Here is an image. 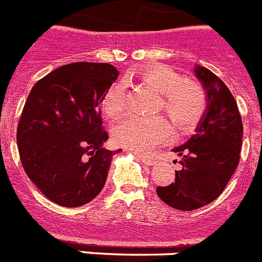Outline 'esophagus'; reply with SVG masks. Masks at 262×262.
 Returning <instances> with one entry per match:
<instances>
[{
  "instance_id": "1",
  "label": "esophagus",
  "mask_w": 262,
  "mask_h": 262,
  "mask_svg": "<svg viewBox=\"0 0 262 262\" xmlns=\"http://www.w3.org/2000/svg\"><path fill=\"white\" fill-rule=\"evenodd\" d=\"M136 156H137L140 160H141L142 162H144L145 165H148V166H153V165L156 164V160L155 158H151V157H146V156H141V155H138V153H135Z\"/></svg>"
}]
</instances>
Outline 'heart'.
Listing matches in <instances>:
<instances>
[{"label":"heart","mask_w":262,"mask_h":262,"mask_svg":"<svg viewBox=\"0 0 262 262\" xmlns=\"http://www.w3.org/2000/svg\"><path fill=\"white\" fill-rule=\"evenodd\" d=\"M142 77L162 93L160 106L168 114L179 132L192 130L205 113L206 96L199 83L185 81L184 76L168 67H149L142 70ZM126 105L125 83L114 82L105 94L102 107L107 117L122 113ZM172 126L162 116L138 117L127 116L118 121L112 136L120 146L136 151H145L170 136Z\"/></svg>","instance_id":"heart-1"}]
</instances>
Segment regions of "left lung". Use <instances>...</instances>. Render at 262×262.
<instances>
[{
    "label": "left lung",
    "instance_id": "8db88e82",
    "mask_svg": "<svg viewBox=\"0 0 262 262\" xmlns=\"http://www.w3.org/2000/svg\"><path fill=\"white\" fill-rule=\"evenodd\" d=\"M206 93L205 113L195 135L173 149L181 170L169 186H158V197L180 210H194L219 197L239 161L243 120L237 102L223 80L204 67L194 68Z\"/></svg>",
    "mask_w": 262,
    "mask_h": 262
}]
</instances>
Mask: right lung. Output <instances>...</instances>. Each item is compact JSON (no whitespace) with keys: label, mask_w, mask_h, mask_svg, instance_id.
Masks as SVG:
<instances>
[{"label":"right lung","mask_w":262,"mask_h":262,"mask_svg":"<svg viewBox=\"0 0 262 262\" xmlns=\"http://www.w3.org/2000/svg\"><path fill=\"white\" fill-rule=\"evenodd\" d=\"M117 77L111 63L73 62L30 90L17 126L19 158L33 184L58 205H85L104 188L116 151L102 148L109 136L101 102Z\"/></svg>","instance_id":"1"}]
</instances>
